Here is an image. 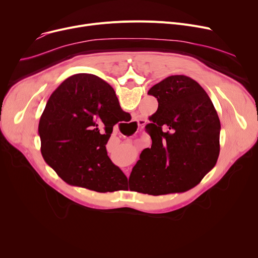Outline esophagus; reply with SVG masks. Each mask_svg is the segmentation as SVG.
Returning a JSON list of instances; mask_svg holds the SVG:
<instances>
[{"mask_svg":"<svg viewBox=\"0 0 258 258\" xmlns=\"http://www.w3.org/2000/svg\"><path fill=\"white\" fill-rule=\"evenodd\" d=\"M133 123H136L138 124V126H142L146 123V120L144 119H138V120H133ZM128 175V174H127Z\"/></svg>","mask_w":258,"mask_h":258,"instance_id":"34e87169","label":"esophagus"}]
</instances>
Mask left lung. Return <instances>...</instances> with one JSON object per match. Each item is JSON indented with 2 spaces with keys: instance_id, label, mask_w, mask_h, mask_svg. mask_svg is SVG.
<instances>
[{
  "instance_id": "left-lung-1",
  "label": "left lung",
  "mask_w": 258,
  "mask_h": 258,
  "mask_svg": "<svg viewBox=\"0 0 258 258\" xmlns=\"http://www.w3.org/2000/svg\"><path fill=\"white\" fill-rule=\"evenodd\" d=\"M148 94L159 103L147 125L153 143L141 153L128 182L133 190L152 196L189 190L218 161V113L205 90L185 75L168 76Z\"/></svg>"
}]
</instances>
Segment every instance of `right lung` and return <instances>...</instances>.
Masks as SVG:
<instances>
[{"mask_svg": "<svg viewBox=\"0 0 258 258\" xmlns=\"http://www.w3.org/2000/svg\"><path fill=\"white\" fill-rule=\"evenodd\" d=\"M122 111L114 89L96 75L63 80L47 101L38 124L46 163L68 184L97 192L115 191L125 174L108 158L105 145Z\"/></svg>", "mask_w": 258, "mask_h": 258, "instance_id": "obj_1", "label": "right lung"}]
</instances>
